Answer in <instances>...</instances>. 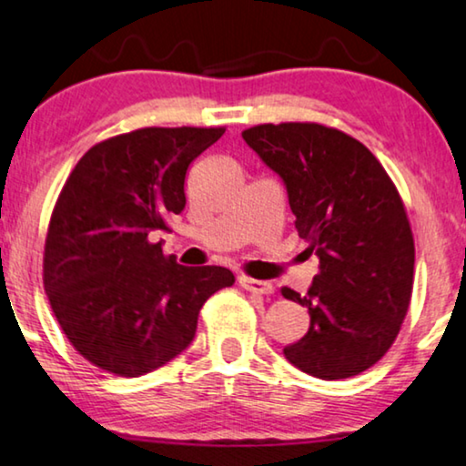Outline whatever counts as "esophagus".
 I'll return each instance as SVG.
<instances>
[{
    "mask_svg": "<svg viewBox=\"0 0 466 466\" xmlns=\"http://www.w3.org/2000/svg\"><path fill=\"white\" fill-rule=\"evenodd\" d=\"M239 286H244L246 290L250 292H258V295H271L273 290V284L265 282V279H254V278H248V276H239Z\"/></svg>",
    "mask_w": 466,
    "mask_h": 466,
    "instance_id": "34e87169",
    "label": "esophagus"
}]
</instances>
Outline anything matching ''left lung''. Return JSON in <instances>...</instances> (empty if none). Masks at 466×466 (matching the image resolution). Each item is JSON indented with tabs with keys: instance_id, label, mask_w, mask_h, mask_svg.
<instances>
[{
	"instance_id": "8db88e82",
	"label": "left lung",
	"mask_w": 466,
	"mask_h": 466,
	"mask_svg": "<svg viewBox=\"0 0 466 466\" xmlns=\"http://www.w3.org/2000/svg\"><path fill=\"white\" fill-rule=\"evenodd\" d=\"M284 182L299 238L320 269L301 297L309 329L284 348L320 380L373 367L397 339L413 286V238L403 201L367 146L316 123L258 125L241 133Z\"/></svg>"
}]
</instances>
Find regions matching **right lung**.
<instances>
[{"instance_id": "obj_1", "label": "right lung", "mask_w": 466, "mask_h": 466, "mask_svg": "<svg viewBox=\"0 0 466 466\" xmlns=\"http://www.w3.org/2000/svg\"><path fill=\"white\" fill-rule=\"evenodd\" d=\"M225 129L148 127L93 146L48 225L44 290L63 333L106 371L139 378L193 341L203 303L233 286L225 267L165 257L167 220L187 206L190 163Z\"/></svg>"}]
</instances>
